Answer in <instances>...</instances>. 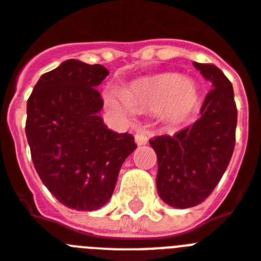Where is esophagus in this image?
Masks as SVG:
<instances>
[{
	"label": "esophagus",
	"mask_w": 261,
	"mask_h": 261,
	"mask_svg": "<svg viewBox=\"0 0 261 261\" xmlns=\"http://www.w3.org/2000/svg\"><path fill=\"white\" fill-rule=\"evenodd\" d=\"M147 137L143 134V131L138 130L137 133H135V142H137V144H139V146H142V144H146L147 143Z\"/></svg>",
	"instance_id": "34e87169"
}]
</instances>
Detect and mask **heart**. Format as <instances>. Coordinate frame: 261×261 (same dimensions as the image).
<instances>
[{
  "label": "heart",
  "mask_w": 261,
  "mask_h": 261,
  "mask_svg": "<svg viewBox=\"0 0 261 261\" xmlns=\"http://www.w3.org/2000/svg\"><path fill=\"white\" fill-rule=\"evenodd\" d=\"M107 106L122 114L133 110L144 113L162 111L167 119L187 117L198 105V89L194 81L179 74L167 73L139 81L126 90L123 95L114 91L106 94Z\"/></svg>",
  "instance_id": "1"
}]
</instances>
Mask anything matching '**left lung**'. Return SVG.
Returning <instances> with one entry per match:
<instances>
[{
	"mask_svg": "<svg viewBox=\"0 0 261 261\" xmlns=\"http://www.w3.org/2000/svg\"><path fill=\"white\" fill-rule=\"evenodd\" d=\"M194 66L212 85L200 118L176 134L150 139L158 156V194L175 208H190L208 198L235 148L238 110L232 83L215 65Z\"/></svg>",
	"mask_w": 261,
	"mask_h": 261,
	"instance_id": "1",
	"label": "left lung"
}]
</instances>
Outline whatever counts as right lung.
I'll return each instance as SVG.
<instances>
[{"instance_id":"1","label":"right lung","mask_w":261,"mask_h":261,"mask_svg":"<svg viewBox=\"0 0 261 261\" xmlns=\"http://www.w3.org/2000/svg\"><path fill=\"white\" fill-rule=\"evenodd\" d=\"M109 75L102 65L67 60L45 73L26 107V138L39 178L63 205L94 211L110 200L134 137L107 128L95 87Z\"/></svg>"}]
</instances>
